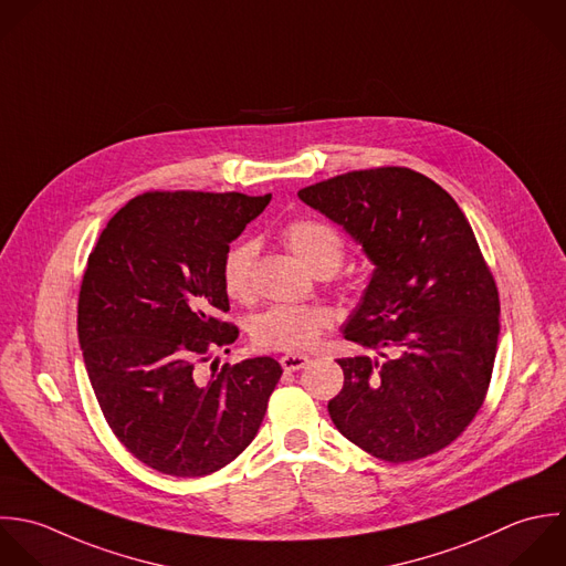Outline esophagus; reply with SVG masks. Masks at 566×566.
I'll use <instances>...</instances> for the list:
<instances>
[{
    "label": "esophagus",
    "instance_id": "esophagus-1",
    "mask_svg": "<svg viewBox=\"0 0 566 566\" xmlns=\"http://www.w3.org/2000/svg\"><path fill=\"white\" fill-rule=\"evenodd\" d=\"M308 361H311V359H308L306 355H293V353H289V355H284V357L280 359L282 368H284V370H289V373L304 368Z\"/></svg>",
    "mask_w": 566,
    "mask_h": 566
}]
</instances>
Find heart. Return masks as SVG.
<instances>
[{"label": "heart", "instance_id": "1", "mask_svg": "<svg viewBox=\"0 0 566 566\" xmlns=\"http://www.w3.org/2000/svg\"><path fill=\"white\" fill-rule=\"evenodd\" d=\"M286 247L313 271L333 273L344 260L342 233L319 218H297L282 229ZM255 249L251 242H235L220 262V282L229 300L247 304L253 297L251 269ZM335 322L326 304H282L260 313L251 322V344L258 350L304 353L317 344L324 331Z\"/></svg>", "mask_w": 566, "mask_h": 566}]
</instances>
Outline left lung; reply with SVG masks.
Returning a JSON list of instances; mask_svg holds the SVG:
<instances>
[{
	"label": "left lung",
	"instance_id": "8db88e82",
	"mask_svg": "<svg viewBox=\"0 0 566 566\" xmlns=\"http://www.w3.org/2000/svg\"><path fill=\"white\" fill-rule=\"evenodd\" d=\"M297 196L342 224L375 264L344 337L381 359H337L335 428L388 463L448 448L485 401L501 333L499 289L465 213L408 167L348 171Z\"/></svg>",
	"mask_w": 566,
	"mask_h": 566
}]
</instances>
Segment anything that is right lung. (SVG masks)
Segmentation results:
<instances>
[{
  "label": "right lung",
  "mask_w": 566,
  "mask_h": 566,
  "mask_svg": "<svg viewBox=\"0 0 566 566\" xmlns=\"http://www.w3.org/2000/svg\"><path fill=\"white\" fill-rule=\"evenodd\" d=\"M271 193L147 191L118 209L87 258L78 344L114 437L147 468L207 476L255 439L282 366L271 357L200 366L229 353L238 326L220 262Z\"/></svg>",
  "instance_id": "right-lung-1"
}]
</instances>
